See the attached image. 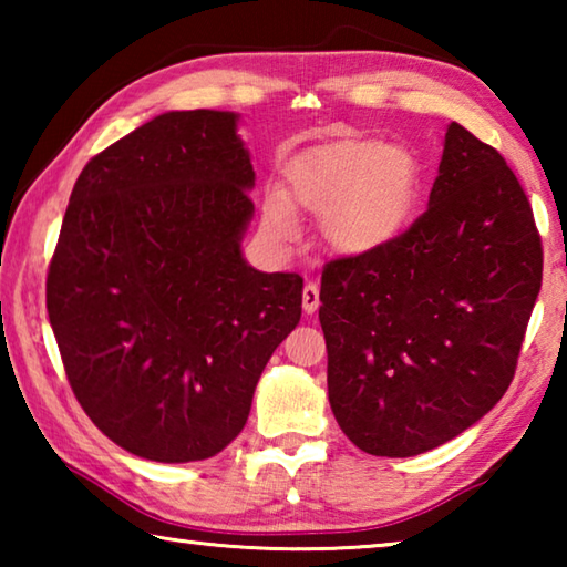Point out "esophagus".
<instances>
[{
    "mask_svg": "<svg viewBox=\"0 0 567 567\" xmlns=\"http://www.w3.org/2000/svg\"><path fill=\"white\" fill-rule=\"evenodd\" d=\"M318 307H320V287L315 282H307L302 287V310L307 315H312Z\"/></svg>",
    "mask_w": 567,
    "mask_h": 567,
    "instance_id": "obj_1",
    "label": "esophagus"
}]
</instances>
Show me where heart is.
<instances>
[{
	"instance_id": "heart-1",
	"label": "heart",
	"mask_w": 567,
	"mask_h": 567,
	"mask_svg": "<svg viewBox=\"0 0 567 567\" xmlns=\"http://www.w3.org/2000/svg\"><path fill=\"white\" fill-rule=\"evenodd\" d=\"M295 205L320 215L334 252L360 257L390 247L415 215L422 169L415 152L378 140H338L305 150L285 167ZM282 189L262 197V225L277 243L300 235L295 207Z\"/></svg>"
}]
</instances>
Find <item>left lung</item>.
Returning a JSON list of instances; mask_svg holds the SVG:
<instances>
[{
    "label": "left lung",
    "mask_w": 567,
    "mask_h": 567,
    "mask_svg": "<svg viewBox=\"0 0 567 567\" xmlns=\"http://www.w3.org/2000/svg\"><path fill=\"white\" fill-rule=\"evenodd\" d=\"M543 282L533 209L503 155L450 122L427 209L322 272L332 415L354 445L412 457L505 395Z\"/></svg>",
    "instance_id": "1"
}]
</instances>
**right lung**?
Here are the masks:
<instances>
[{"instance_id": "1", "label": "right lung", "mask_w": 567, "mask_h": 567, "mask_svg": "<svg viewBox=\"0 0 567 567\" xmlns=\"http://www.w3.org/2000/svg\"><path fill=\"white\" fill-rule=\"evenodd\" d=\"M239 114L165 112L76 177L47 275L66 380L112 443L192 463L243 433L302 315V277L243 255L255 169Z\"/></svg>"}]
</instances>
